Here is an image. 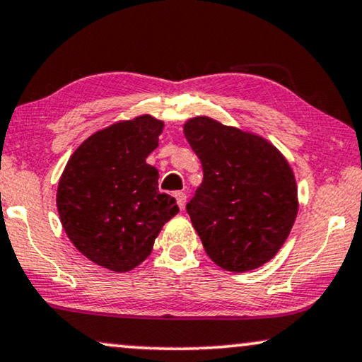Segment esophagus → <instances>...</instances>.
Listing matches in <instances>:
<instances>
[{"mask_svg": "<svg viewBox=\"0 0 362 362\" xmlns=\"http://www.w3.org/2000/svg\"><path fill=\"white\" fill-rule=\"evenodd\" d=\"M175 200L178 206H180V210H185V205H187V195L184 194V192H177L175 194Z\"/></svg>", "mask_w": 362, "mask_h": 362, "instance_id": "esophagus-1", "label": "esophagus"}]
</instances>
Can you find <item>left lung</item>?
I'll return each mask as SVG.
<instances>
[{
    "instance_id": "left-lung-1",
    "label": "left lung",
    "mask_w": 362,
    "mask_h": 362,
    "mask_svg": "<svg viewBox=\"0 0 362 362\" xmlns=\"http://www.w3.org/2000/svg\"><path fill=\"white\" fill-rule=\"evenodd\" d=\"M184 134L204 168L187 211L206 255L231 273L268 263L298 215L290 162L264 137L209 115L187 120Z\"/></svg>"
}]
</instances>
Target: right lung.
<instances>
[{"label": "right lung", "mask_w": 362, "mask_h": 362, "mask_svg": "<svg viewBox=\"0 0 362 362\" xmlns=\"http://www.w3.org/2000/svg\"><path fill=\"white\" fill-rule=\"evenodd\" d=\"M162 129L151 114L117 120L86 139L61 173L56 205L67 238L110 272L139 267L178 214L175 199L158 192V170L146 162Z\"/></svg>", "instance_id": "add662e5"}]
</instances>
